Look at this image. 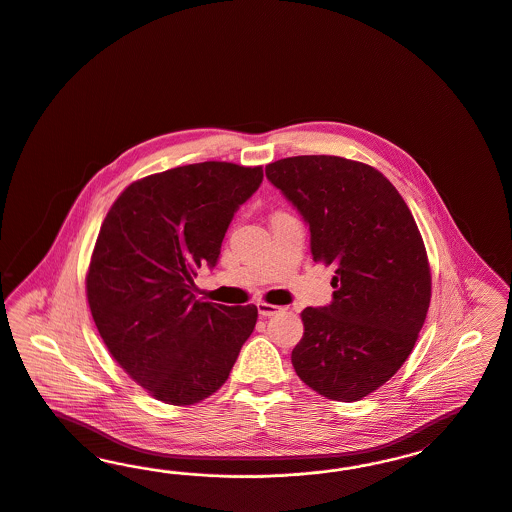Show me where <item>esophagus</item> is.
I'll return each mask as SVG.
<instances>
[{
    "instance_id": "obj_1",
    "label": "esophagus",
    "mask_w": 512,
    "mask_h": 512,
    "mask_svg": "<svg viewBox=\"0 0 512 512\" xmlns=\"http://www.w3.org/2000/svg\"><path fill=\"white\" fill-rule=\"evenodd\" d=\"M257 310L261 316H274L278 314L282 308L276 307V305H270V303H257Z\"/></svg>"
}]
</instances>
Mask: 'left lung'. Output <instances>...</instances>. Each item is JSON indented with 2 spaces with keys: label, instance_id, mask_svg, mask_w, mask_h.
I'll return each instance as SVG.
<instances>
[{
  "label": "left lung",
  "instance_id": "left-lung-1",
  "mask_svg": "<svg viewBox=\"0 0 512 512\" xmlns=\"http://www.w3.org/2000/svg\"><path fill=\"white\" fill-rule=\"evenodd\" d=\"M266 177L307 221L314 263L335 266L331 305L301 312L293 368L329 400H362L402 368L425 324L432 280L421 232L371 165L293 156L266 165Z\"/></svg>",
  "mask_w": 512,
  "mask_h": 512
}]
</instances>
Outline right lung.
Listing matches in <instances>:
<instances>
[{"label":"right lung","mask_w":512,"mask_h":512,"mask_svg":"<svg viewBox=\"0 0 512 512\" xmlns=\"http://www.w3.org/2000/svg\"><path fill=\"white\" fill-rule=\"evenodd\" d=\"M263 167L202 162L129 184L104 217L85 274L95 326L120 368L156 400L192 406L225 385L257 307L194 297Z\"/></svg>","instance_id":"add662e5"}]
</instances>
